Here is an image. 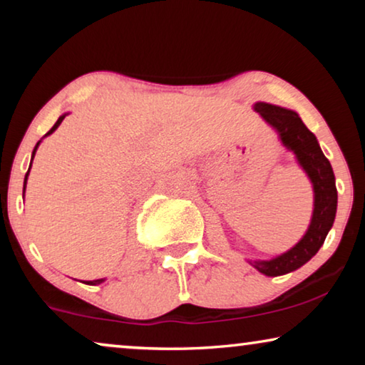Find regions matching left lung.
Listing matches in <instances>:
<instances>
[{
    "instance_id": "obj_1",
    "label": "left lung",
    "mask_w": 365,
    "mask_h": 365,
    "mask_svg": "<svg viewBox=\"0 0 365 365\" xmlns=\"http://www.w3.org/2000/svg\"><path fill=\"white\" fill-rule=\"evenodd\" d=\"M254 109L277 129L282 144L292 149L314 186V214L306 236L282 256L271 261L252 262L259 272L274 277L296 271L321 249L336 217L337 189L331 163L324 156L316 136L306 128L297 113L267 103H257Z\"/></svg>"
}]
</instances>
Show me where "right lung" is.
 <instances>
[{"mask_svg": "<svg viewBox=\"0 0 365 365\" xmlns=\"http://www.w3.org/2000/svg\"><path fill=\"white\" fill-rule=\"evenodd\" d=\"M64 116H66V114H64ZM64 116H61V118L58 119L56 124H54V126H53L51 129H49V131L46 133V136H48V134H51V133L54 131V129H56V128L59 126V124H61V121L64 119ZM38 144H39V143H38ZM38 144H36V148H38ZM36 148H34V151H33V158H34V153H36ZM31 161H33V159H31ZM28 174H29V169H28V173H26V178H24V187H26V179H28ZM101 282H103V279H96V281H86V284H91V286H96V284H101Z\"/></svg>", "mask_w": 365, "mask_h": 365, "instance_id": "obj_1", "label": "right lung"}]
</instances>
